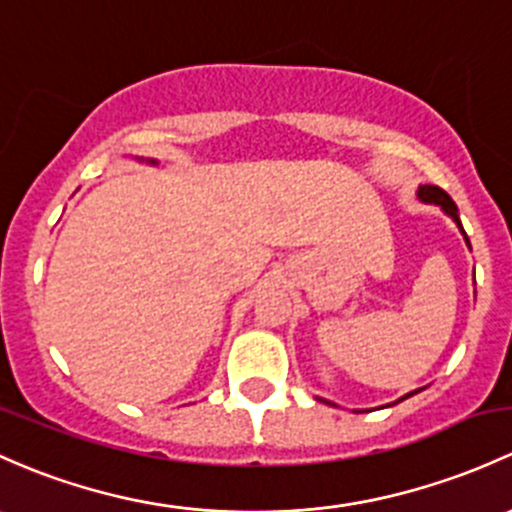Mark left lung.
Segmentation results:
<instances>
[{"label":"left lung","instance_id":"8db88e82","mask_svg":"<svg viewBox=\"0 0 512 512\" xmlns=\"http://www.w3.org/2000/svg\"><path fill=\"white\" fill-rule=\"evenodd\" d=\"M419 198H422V201H427V203H437V206L444 208V211L449 213L451 218L456 220V223H459V211H456V203L451 201V196L444 191V188L429 186V184L427 186H419ZM459 228H461V223H459ZM461 233H464V230H461ZM466 242H469V238H466ZM410 395H412V392H410ZM410 395H407V397H410ZM402 400H405V397H402Z\"/></svg>","mask_w":512,"mask_h":512}]
</instances>
